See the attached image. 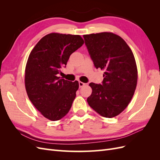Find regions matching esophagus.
I'll list each match as a JSON object with an SVG mask.
<instances>
[{
	"label": "esophagus",
	"mask_w": 160,
	"mask_h": 160,
	"mask_svg": "<svg viewBox=\"0 0 160 160\" xmlns=\"http://www.w3.org/2000/svg\"><path fill=\"white\" fill-rule=\"evenodd\" d=\"M79 88H82V87L85 85V83H83V82H81V81H79Z\"/></svg>",
	"instance_id": "1"
}]
</instances>
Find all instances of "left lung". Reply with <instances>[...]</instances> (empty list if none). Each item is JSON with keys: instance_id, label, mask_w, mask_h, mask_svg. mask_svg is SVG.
Here are the masks:
<instances>
[{"instance_id": "8db88e82", "label": "left lung", "mask_w": 160, "mask_h": 160, "mask_svg": "<svg viewBox=\"0 0 160 160\" xmlns=\"http://www.w3.org/2000/svg\"><path fill=\"white\" fill-rule=\"evenodd\" d=\"M83 38L95 68L104 71L101 84H89L92 93L87 101L103 117H115L127 108L136 88L138 69L133 52L122 37L112 32Z\"/></svg>"}]
</instances>
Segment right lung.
I'll use <instances>...</instances> for the list:
<instances>
[{"instance_id": "add662e5", "label": "right lung", "mask_w": 160, "mask_h": 160, "mask_svg": "<svg viewBox=\"0 0 160 160\" xmlns=\"http://www.w3.org/2000/svg\"><path fill=\"white\" fill-rule=\"evenodd\" d=\"M83 43L79 35L50 33L30 53L25 69L26 91L33 105L48 119H61L71 108L79 82L60 79L58 75Z\"/></svg>"}]
</instances>
